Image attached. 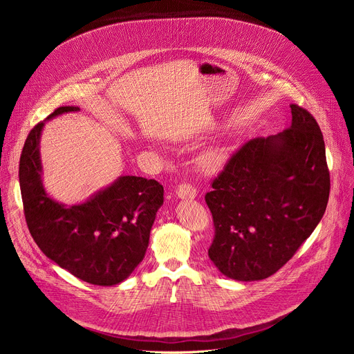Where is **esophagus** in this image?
Instances as JSON below:
<instances>
[{
    "instance_id": "34e87169",
    "label": "esophagus",
    "mask_w": 354,
    "mask_h": 354,
    "mask_svg": "<svg viewBox=\"0 0 354 354\" xmlns=\"http://www.w3.org/2000/svg\"><path fill=\"white\" fill-rule=\"evenodd\" d=\"M196 194H197V189L189 180L179 183L176 189V196L179 198H194Z\"/></svg>"
}]
</instances>
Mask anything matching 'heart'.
Listing matches in <instances>:
<instances>
[{
    "mask_svg": "<svg viewBox=\"0 0 354 354\" xmlns=\"http://www.w3.org/2000/svg\"><path fill=\"white\" fill-rule=\"evenodd\" d=\"M224 161V153L220 148H210L198 158V165L203 171H216Z\"/></svg>",
    "mask_w": 354,
    "mask_h": 354,
    "instance_id": "1",
    "label": "heart"
}]
</instances>
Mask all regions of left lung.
<instances>
[{
    "mask_svg": "<svg viewBox=\"0 0 354 354\" xmlns=\"http://www.w3.org/2000/svg\"><path fill=\"white\" fill-rule=\"evenodd\" d=\"M290 108L291 126L245 142L205 197L214 223L209 258L234 280L274 274L326 210L330 178L324 136L307 109Z\"/></svg>",
    "mask_w": 354,
    "mask_h": 354,
    "instance_id": "8db88e82",
    "label": "left lung"
}]
</instances>
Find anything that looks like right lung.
Listing matches in <instances>:
<instances>
[{
    "instance_id": "obj_1",
    "label": "right lung",
    "mask_w": 354,
    "mask_h": 354,
    "mask_svg": "<svg viewBox=\"0 0 354 354\" xmlns=\"http://www.w3.org/2000/svg\"><path fill=\"white\" fill-rule=\"evenodd\" d=\"M77 111V106H62L47 119ZM43 124L29 131L19 160L29 232L48 259L75 277L95 286L119 284L145 255L151 227L164 203V187L156 179L120 176L82 205L57 203L46 194L40 178Z\"/></svg>"
}]
</instances>
